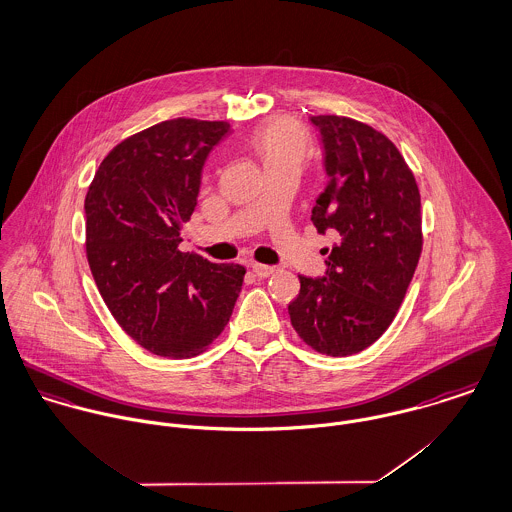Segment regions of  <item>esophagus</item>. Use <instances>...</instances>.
Masks as SVG:
<instances>
[{"instance_id": "34e87169", "label": "esophagus", "mask_w": 512, "mask_h": 512, "mask_svg": "<svg viewBox=\"0 0 512 512\" xmlns=\"http://www.w3.org/2000/svg\"><path fill=\"white\" fill-rule=\"evenodd\" d=\"M253 273H255V277H259V279H267V277H271L273 273H275V267H271V265H261V263H253Z\"/></svg>"}]
</instances>
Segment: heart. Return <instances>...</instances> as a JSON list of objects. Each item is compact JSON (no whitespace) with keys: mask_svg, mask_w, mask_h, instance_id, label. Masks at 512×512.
Here are the masks:
<instances>
[{"mask_svg":"<svg viewBox=\"0 0 512 512\" xmlns=\"http://www.w3.org/2000/svg\"><path fill=\"white\" fill-rule=\"evenodd\" d=\"M249 147L259 157L265 171L275 167L300 169L308 159L310 139L298 121L279 117L261 125L251 135Z\"/></svg>","mask_w":512,"mask_h":512,"instance_id":"1","label":"heart"}]
</instances>
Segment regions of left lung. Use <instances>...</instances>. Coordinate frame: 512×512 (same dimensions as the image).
I'll use <instances>...</instances> for the list:
<instances>
[{
	"mask_svg": "<svg viewBox=\"0 0 512 512\" xmlns=\"http://www.w3.org/2000/svg\"><path fill=\"white\" fill-rule=\"evenodd\" d=\"M310 121L320 131L330 176L312 222L340 241L330 249L324 277H298L288 314L300 340L345 357L379 340L397 316L422 253L420 192L381 131L340 115Z\"/></svg>",
	"mask_w": 512,
	"mask_h": 512,
	"instance_id": "8db88e82",
	"label": "left lung"
}]
</instances>
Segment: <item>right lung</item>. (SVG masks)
I'll use <instances>...</instances> for the list:
<instances>
[{"instance_id": "add662e5", "label": "right lung", "mask_w": 512, "mask_h": 512, "mask_svg": "<svg viewBox=\"0 0 512 512\" xmlns=\"http://www.w3.org/2000/svg\"><path fill=\"white\" fill-rule=\"evenodd\" d=\"M228 121L176 117L108 153L88 188L86 257L123 332L155 355L194 357L218 340L245 269L178 249L202 167Z\"/></svg>"}]
</instances>
